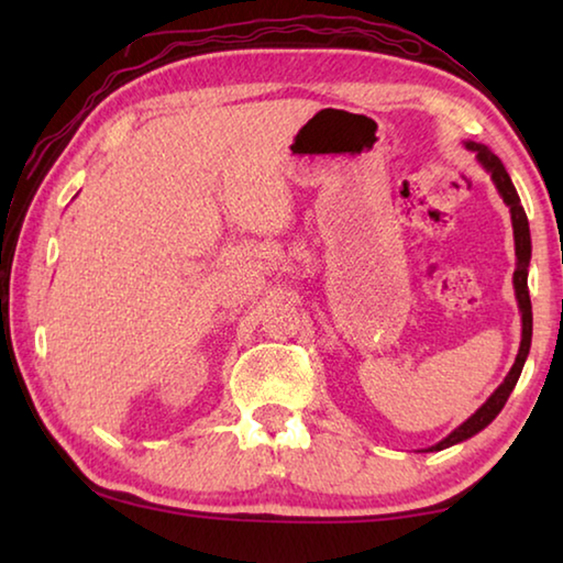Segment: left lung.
<instances>
[{
  "mask_svg": "<svg viewBox=\"0 0 563 563\" xmlns=\"http://www.w3.org/2000/svg\"><path fill=\"white\" fill-rule=\"evenodd\" d=\"M472 151H476V158L482 161V166L489 170L494 184H497L499 194L504 198V203L509 206L511 211V223H514V243H517V271H514V290H517V300H519V308H521V347H519V355L517 362H514V367L509 369V375L504 383L497 387V393H494L487 402H484L476 412L466 419L464 424L456 427V430L442 440L440 444H434L430 452H440L444 446H452L456 442H464L470 440L472 434L482 432L484 427H487L494 417L501 412V407L507 405V399L511 395L514 385H517V379L521 375V367H523V360L529 355V347H531V300H529V285H527V275H529V261H531V238H529V221H527V213H523L521 201H519V194L517 188H514L511 178L507 174V168H504L501 161L492 154L487 146H479V144H466Z\"/></svg>",
  "mask_w": 563,
  "mask_h": 563,
  "instance_id": "left-lung-1",
  "label": "left lung"
}]
</instances>
